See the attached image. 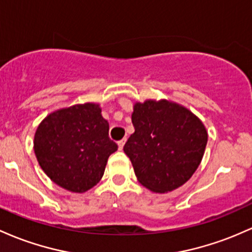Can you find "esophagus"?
I'll return each instance as SVG.
<instances>
[{
    "mask_svg": "<svg viewBox=\"0 0 252 252\" xmlns=\"http://www.w3.org/2000/svg\"><path fill=\"white\" fill-rule=\"evenodd\" d=\"M124 143H126V139H123V140L118 141V142H117L118 148H120V151H122V149H123V147H124Z\"/></svg>",
    "mask_w": 252,
    "mask_h": 252,
    "instance_id": "obj_1",
    "label": "esophagus"
}]
</instances>
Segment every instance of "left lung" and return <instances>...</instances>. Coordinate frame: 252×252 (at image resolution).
I'll list each match as a JSON object with an SVG mask.
<instances>
[{"mask_svg": "<svg viewBox=\"0 0 252 252\" xmlns=\"http://www.w3.org/2000/svg\"><path fill=\"white\" fill-rule=\"evenodd\" d=\"M135 132L124 145L137 181L153 192L187 183L200 166L208 132L196 115L166 99L135 103Z\"/></svg>", "mask_w": 252, "mask_h": 252, "instance_id": "left-lung-1", "label": "left lung"}]
</instances>
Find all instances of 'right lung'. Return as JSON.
I'll return each instance as SVG.
<instances>
[{"instance_id":"1","label":"right lung","mask_w":252,"mask_h":252,"mask_svg":"<svg viewBox=\"0 0 252 252\" xmlns=\"http://www.w3.org/2000/svg\"><path fill=\"white\" fill-rule=\"evenodd\" d=\"M41 170L59 187L85 192L104 175L117 145L109 137V123L95 103L63 107L46 116L33 141Z\"/></svg>"}]
</instances>
